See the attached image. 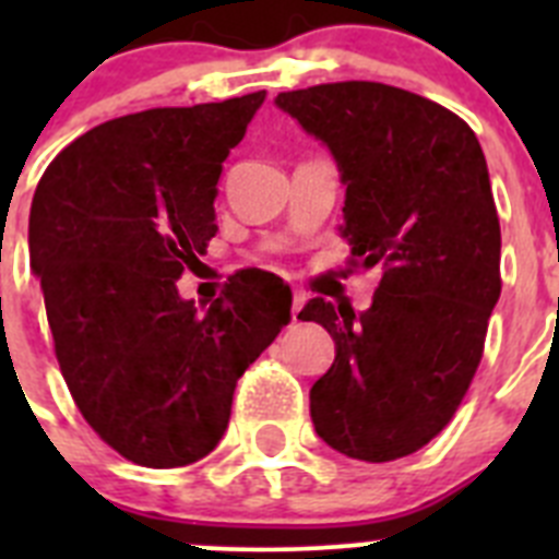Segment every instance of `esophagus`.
<instances>
[{
    "label": "esophagus",
    "instance_id": "1",
    "mask_svg": "<svg viewBox=\"0 0 559 559\" xmlns=\"http://www.w3.org/2000/svg\"><path fill=\"white\" fill-rule=\"evenodd\" d=\"M305 302H308V296H305L302 290H294V299H290V313H294V319L299 316V310L305 308Z\"/></svg>",
    "mask_w": 559,
    "mask_h": 559
}]
</instances>
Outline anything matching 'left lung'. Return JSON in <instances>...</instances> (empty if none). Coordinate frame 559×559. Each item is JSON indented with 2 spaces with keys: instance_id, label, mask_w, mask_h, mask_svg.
<instances>
[{
  "instance_id": "left-lung-1",
  "label": "left lung",
  "mask_w": 559,
  "mask_h": 559,
  "mask_svg": "<svg viewBox=\"0 0 559 559\" xmlns=\"http://www.w3.org/2000/svg\"><path fill=\"white\" fill-rule=\"evenodd\" d=\"M276 106L328 142L347 185L349 265H380L372 308H302L335 341L310 389L316 433L360 462L428 445L471 389L501 296V226L476 133L459 114L372 81L280 92Z\"/></svg>"
}]
</instances>
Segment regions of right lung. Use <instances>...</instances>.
Instances as JSON below:
<instances>
[{
    "label": "right lung",
    "instance_id": "1",
    "mask_svg": "<svg viewBox=\"0 0 559 559\" xmlns=\"http://www.w3.org/2000/svg\"><path fill=\"white\" fill-rule=\"evenodd\" d=\"M265 92L103 122L49 162L29 265L69 394L108 448L185 467L224 437L237 378L290 322L280 280L229 276L206 310L176 288L215 237V185Z\"/></svg>",
    "mask_w": 559,
    "mask_h": 559
}]
</instances>
